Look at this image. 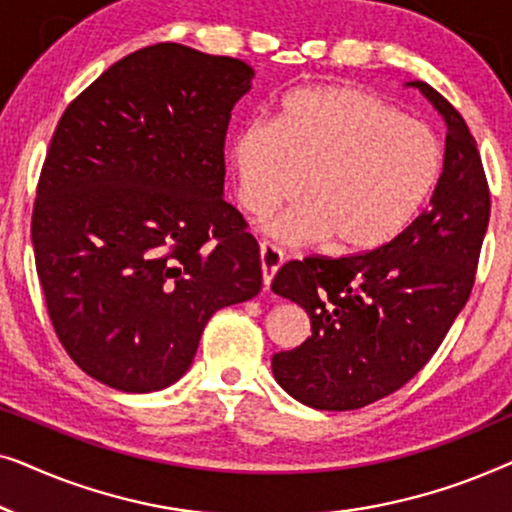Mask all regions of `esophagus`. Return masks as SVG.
<instances>
[{"label":"esophagus","mask_w":512,"mask_h":512,"mask_svg":"<svg viewBox=\"0 0 512 512\" xmlns=\"http://www.w3.org/2000/svg\"><path fill=\"white\" fill-rule=\"evenodd\" d=\"M258 254H261V272H263V286L265 289H268L270 286V282H272V277L277 275V270L282 268V251H279L275 244H270V242H261V251H258Z\"/></svg>","instance_id":"esophagus-1"}]
</instances>
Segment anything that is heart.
<instances>
[{"label":"heart","instance_id":"1","mask_svg":"<svg viewBox=\"0 0 512 512\" xmlns=\"http://www.w3.org/2000/svg\"><path fill=\"white\" fill-rule=\"evenodd\" d=\"M230 163L249 214L303 195L268 223L270 235L324 240L331 254L354 256L384 247L412 221L438 179L440 146L380 97L305 86L279 100L275 121L251 118L235 130Z\"/></svg>","mask_w":512,"mask_h":512}]
</instances>
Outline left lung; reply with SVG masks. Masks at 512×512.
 <instances>
[{"label": "left lung", "instance_id": "1", "mask_svg": "<svg viewBox=\"0 0 512 512\" xmlns=\"http://www.w3.org/2000/svg\"><path fill=\"white\" fill-rule=\"evenodd\" d=\"M445 118L443 174L431 205L368 254L284 263L272 291L307 312L312 335L272 356L286 394L317 410H356L394 394L436 354L471 296L489 223L478 144L457 109L412 81Z\"/></svg>", "mask_w": 512, "mask_h": 512}]
</instances>
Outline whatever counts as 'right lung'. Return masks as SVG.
Returning <instances> with one entry per match:
<instances>
[{
  "label": "right lung",
  "instance_id": "add662e5",
  "mask_svg": "<svg viewBox=\"0 0 512 512\" xmlns=\"http://www.w3.org/2000/svg\"><path fill=\"white\" fill-rule=\"evenodd\" d=\"M254 69L153 44L62 114L32 212L48 317L83 373L128 394L170 387L221 307L261 291L258 242L223 200L230 111Z\"/></svg>",
  "mask_w": 512,
  "mask_h": 512
}]
</instances>
